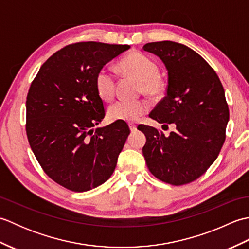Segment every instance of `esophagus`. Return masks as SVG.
Returning a JSON list of instances; mask_svg holds the SVG:
<instances>
[{
  "label": "esophagus",
  "mask_w": 249,
  "mask_h": 249,
  "mask_svg": "<svg viewBox=\"0 0 249 249\" xmlns=\"http://www.w3.org/2000/svg\"><path fill=\"white\" fill-rule=\"evenodd\" d=\"M129 129H130L131 133H134V131L137 130V126L134 125V124H129Z\"/></svg>",
  "instance_id": "34e87169"
}]
</instances>
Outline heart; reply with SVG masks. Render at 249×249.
<instances>
[{
    "mask_svg": "<svg viewBox=\"0 0 249 249\" xmlns=\"http://www.w3.org/2000/svg\"><path fill=\"white\" fill-rule=\"evenodd\" d=\"M119 71L140 81V91L150 96H158L165 89V82L158 76V66L149 56L141 52H133L122 59ZM95 88L98 96L105 102L114 97L115 78L109 68H102L95 77ZM149 104L145 100H118L108 108L110 121L135 122L147 112Z\"/></svg>",
    "mask_w": 249,
    "mask_h": 249,
    "instance_id": "obj_1",
    "label": "heart"
}]
</instances>
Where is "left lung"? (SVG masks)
I'll use <instances>...</instances> for the list:
<instances>
[{"instance_id": "8db88e82", "label": "left lung", "mask_w": 249, "mask_h": 249, "mask_svg": "<svg viewBox=\"0 0 249 249\" xmlns=\"http://www.w3.org/2000/svg\"><path fill=\"white\" fill-rule=\"evenodd\" d=\"M143 50L160 57L168 71L167 95L150 118L173 124L176 130L165 136L139 125L146 137L142 153L157 178L172 185L190 183L208 170L225 142L229 109L223 84L203 57L183 44L156 41Z\"/></svg>"}]
</instances>
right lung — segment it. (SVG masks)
I'll list each match as a JSON object with an SVG mask.
<instances>
[{"label": "right lung", "mask_w": 249, "mask_h": 249, "mask_svg": "<svg viewBox=\"0 0 249 249\" xmlns=\"http://www.w3.org/2000/svg\"><path fill=\"white\" fill-rule=\"evenodd\" d=\"M128 45H68L47 60L26 97V135L44 171L73 192H88L113 173L130 130L123 121L106 127L95 77Z\"/></svg>", "instance_id": "obj_1"}]
</instances>
